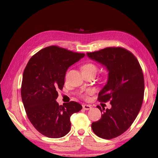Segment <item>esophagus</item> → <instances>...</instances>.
<instances>
[{
  "instance_id": "esophagus-1",
  "label": "esophagus",
  "mask_w": 158,
  "mask_h": 158,
  "mask_svg": "<svg viewBox=\"0 0 158 158\" xmlns=\"http://www.w3.org/2000/svg\"><path fill=\"white\" fill-rule=\"evenodd\" d=\"M82 107H83L84 110H90V109H91V107H91L90 106H89V105L84 104V105H82Z\"/></svg>"
}]
</instances>
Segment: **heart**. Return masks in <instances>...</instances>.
Returning <instances> with one entry per match:
<instances>
[{"label": "heart", "mask_w": 158, "mask_h": 158, "mask_svg": "<svg viewBox=\"0 0 158 158\" xmlns=\"http://www.w3.org/2000/svg\"><path fill=\"white\" fill-rule=\"evenodd\" d=\"M97 66L93 64H86L82 67V72H94L96 73L97 72ZM90 93V91H88L85 94H82V97L87 98V94Z\"/></svg>", "instance_id": "1"}]
</instances>
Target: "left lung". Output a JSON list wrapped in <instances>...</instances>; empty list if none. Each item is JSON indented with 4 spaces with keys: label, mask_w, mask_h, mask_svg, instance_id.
Masks as SVG:
<instances>
[{
    "label": "left lung",
    "mask_w": 158,
    "mask_h": 158,
    "mask_svg": "<svg viewBox=\"0 0 158 158\" xmlns=\"http://www.w3.org/2000/svg\"><path fill=\"white\" fill-rule=\"evenodd\" d=\"M86 55L107 70V81L98 100L110 101L111 106L106 110L97 106L101 118L91 127L99 137L114 139L127 131L141 110L145 90L142 69L135 55L123 48L107 47Z\"/></svg>",
    "instance_id": "obj_1"
}]
</instances>
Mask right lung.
Segmentation results:
<instances>
[{
    "instance_id": "add662e5",
    "label": "right lung",
    "mask_w": 158,
    "mask_h": 158,
    "mask_svg": "<svg viewBox=\"0 0 158 158\" xmlns=\"http://www.w3.org/2000/svg\"><path fill=\"white\" fill-rule=\"evenodd\" d=\"M85 56L56 46L43 48L30 58L22 78V102L29 120L42 135L61 138L71 128L70 117L82 109L75 101L59 106L57 90H62L69 67Z\"/></svg>"
}]
</instances>
